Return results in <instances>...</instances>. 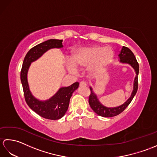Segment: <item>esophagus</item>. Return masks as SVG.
<instances>
[{
    "mask_svg": "<svg viewBox=\"0 0 157 157\" xmlns=\"http://www.w3.org/2000/svg\"><path fill=\"white\" fill-rule=\"evenodd\" d=\"M79 86L80 87H86L87 86V84L85 82H81L79 83Z\"/></svg>",
    "mask_w": 157,
    "mask_h": 157,
    "instance_id": "esophagus-1",
    "label": "esophagus"
}]
</instances>
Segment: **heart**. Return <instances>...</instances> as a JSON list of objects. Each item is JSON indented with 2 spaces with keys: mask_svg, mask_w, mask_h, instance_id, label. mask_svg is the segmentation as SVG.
<instances>
[{
  "mask_svg": "<svg viewBox=\"0 0 157 157\" xmlns=\"http://www.w3.org/2000/svg\"><path fill=\"white\" fill-rule=\"evenodd\" d=\"M114 58V51L109 47L93 45L88 47L76 49L71 56L67 68L75 71L76 68H84L90 65L93 72H101L111 64Z\"/></svg>",
  "mask_w": 157,
  "mask_h": 157,
  "instance_id": "heart-1",
  "label": "heart"
}]
</instances>
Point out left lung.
Masks as SVG:
<instances>
[{
  "label": "left lung",
  "mask_w": 157,
  "mask_h": 157,
  "mask_svg": "<svg viewBox=\"0 0 157 157\" xmlns=\"http://www.w3.org/2000/svg\"><path fill=\"white\" fill-rule=\"evenodd\" d=\"M119 57L120 59V62L122 63H126V64L130 65L135 70L136 75L134 79V89H133L131 96H130L128 101L125 103H123L121 106H117V107L109 108L103 106L101 103L99 102L98 99L97 98V96L94 94V92H93L92 88L91 87L90 88L91 93L89 96V105L90 106L92 109L96 113V114H98V115L101 117H111L118 115L120 113H122L127 107H128V106L130 104V102H132V99L134 98V96L136 95L138 90L139 65L137 60H136L135 57L134 53H133L131 50L128 48V47L123 46L121 51L119 55Z\"/></svg>",
  "instance_id": "left-lung-1"
}]
</instances>
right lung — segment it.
I'll return each instance as SVG.
<instances>
[{"mask_svg": "<svg viewBox=\"0 0 157 157\" xmlns=\"http://www.w3.org/2000/svg\"><path fill=\"white\" fill-rule=\"evenodd\" d=\"M63 40L51 39L35 46L26 54L21 71V81L25 102L32 110L43 118L57 120L63 117L67 111L73 92L78 88L79 83L75 82L68 87L60 88L56 94L47 101L36 99L29 90L27 79L28 69L31 63L35 61L48 50L63 47Z\"/></svg>", "mask_w": 157, "mask_h": 157, "instance_id": "right-lung-1", "label": "right lung"}]
</instances>
